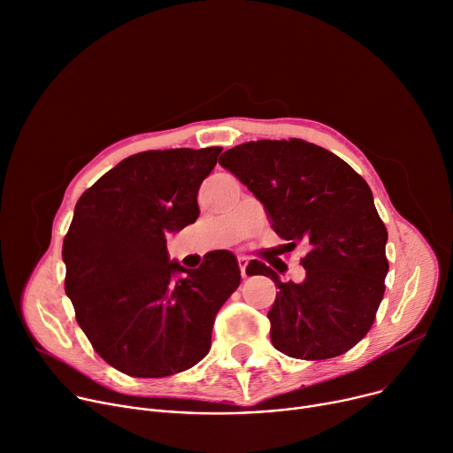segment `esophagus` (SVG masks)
<instances>
[{
  "mask_svg": "<svg viewBox=\"0 0 453 453\" xmlns=\"http://www.w3.org/2000/svg\"><path fill=\"white\" fill-rule=\"evenodd\" d=\"M248 262H250V258H248L246 255H238V265H240V273H242V277H244V279L248 277V273H246Z\"/></svg>",
  "mask_w": 453,
  "mask_h": 453,
  "instance_id": "obj_1",
  "label": "esophagus"
}]
</instances>
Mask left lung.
Returning <instances> with one entry per match:
<instances>
[{
  "mask_svg": "<svg viewBox=\"0 0 453 453\" xmlns=\"http://www.w3.org/2000/svg\"><path fill=\"white\" fill-rule=\"evenodd\" d=\"M219 164L264 203L286 251L310 246L303 282H282L257 260L246 269L279 288L267 313L271 342L304 360L351 349L375 320L388 275V231L366 180L327 149L296 138L236 145Z\"/></svg>",
  "mask_w": 453,
  "mask_h": 453,
  "instance_id": "left-lung-1",
  "label": "left lung"
}]
</instances>
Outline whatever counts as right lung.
I'll list each match as a JSON object with an SVG mask.
<instances>
[{
    "label": "right lung",
    "instance_id": "obj_1",
    "mask_svg": "<svg viewBox=\"0 0 453 453\" xmlns=\"http://www.w3.org/2000/svg\"><path fill=\"white\" fill-rule=\"evenodd\" d=\"M222 147L145 150L119 162L74 207L64 240L65 293L96 353L131 377L198 365L222 304L240 284L231 251L200 267L171 260L167 234L196 222L200 184Z\"/></svg>",
    "mask_w": 453,
    "mask_h": 453
}]
</instances>
